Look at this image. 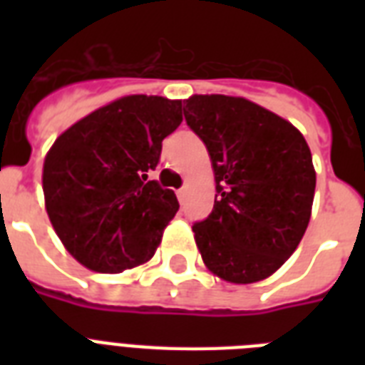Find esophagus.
<instances>
[{
    "mask_svg": "<svg viewBox=\"0 0 365 365\" xmlns=\"http://www.w3.org/2000/svg\"><path fill=\"white\" fill-rule=\"evenodd\" d=\"M185 195H187V189L185 187H182V189H178V200H180V202H185Z\"/></svg>",
    "mask_w": 365,
    "mask_h": 365,
    "instance_id": "34e87169",
    "label": "esophagus"
}]
</instances>
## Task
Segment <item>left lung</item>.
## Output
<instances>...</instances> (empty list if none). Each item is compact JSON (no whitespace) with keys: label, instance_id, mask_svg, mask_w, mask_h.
<instances>
[{"label":"left lung","instance_id":"obj_1","mask_svg":"<svg viewBox=\"0 0 365 365\" xmlns=\"http://www.w3.org/2000/svg\"><path fill=\"white\" fill-rule=\"evenodd\" d=\"M183 115L216 178L210 216L193 225L205 265L233 284L271 277L311 220L317 172L305 138L272 111L223 94H195Z\"/></svg>","mask_w":365,"mask_h":365}]
</instances>
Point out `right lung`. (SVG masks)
<instances>
[{
  "mask_svg": "<svg viewBox=\"0 0 365 365\" xmlns=\"http://www.w3.org/2000/svg\"><path fill=\"white\" fill-rule=\"evenodd\" d=\"M180 123V100L132 94L56 138L43 165L45 208L81 265L123 272L153 257L180 205L148 172Z\"/></svg>",
  "mask_w": 365,
  "mask_h": 365,
  "instance_id": "obj_1",
  "label": "right lung"
}]
</instances>
